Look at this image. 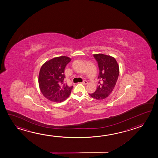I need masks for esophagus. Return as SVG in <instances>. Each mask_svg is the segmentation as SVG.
I'll return each instance as SVG.
<instances>
[{
  "instance_id": "1",
  "label": "esophagus",
  "mask_w": 158,
  "mask_h": 158,
  "mask_svg": "<svg viewBox=\"0 0 158 158\" xmlns=\"http://www.w3.org/2000/svg\"><path fill=\"white\" fill-rule=\"evenodd\" d=\"M81 84H83V85H86V84H88V81L86 80H84L83 82L81 83Z\"/></svg>"
}]
</instances>
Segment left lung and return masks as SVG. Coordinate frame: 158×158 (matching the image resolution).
<instances>
[{"label":"left lung","mask_w":158,"mask_h":158,"mask_svg":"<svg viewBox=\"0 0 158 158\" xmlns=\"http://www.w3.org/2000/svg\"><path fill=\"white\" fill-rule=\"evenodd\" d=\"M94 57L99 68L98 86L93 93L89 94L91 98L98 100H104L111 93L115 87L119 75V65L116 59L106 54H94Z\"/></svg>","instance_id":"8db88e82"}]
</instances>
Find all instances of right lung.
<instances>
[{
    "mask_svg": "<svg viewBox=\"0 0 158 158\" xmlns=\"http://www.w3.org/2000/svg\"><path fill=\"white\" fill-rule=\"evenodd\" d=\"M71 60L67 56L55 57L42 65L39 75V88L42 95L55 102L65 101L71 93L72 86L64 83L65 66Z\"/></svg>",
    "mask_w": 158,
    "mask_h": 158,
    "instance_id": "right-lung-1",
    "label": "right lung"
}]
</instances>
